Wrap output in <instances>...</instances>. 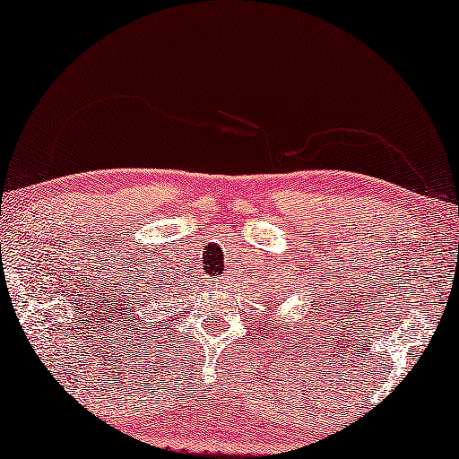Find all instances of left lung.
Instances as JSON below:
<instances>
[{
	"mask_svg": "<svg viewBox=\"0 0 459 459\" xmlns=\"http://www.w3.org/2000/svg\"><path fill=\"white\" fill-rule=\"evenodd\" d=\"M316 303H317V300H316ZM317 307H319V305H317ZM311 317H313V316H311Z\"/></svg>",
	"mask_w": 459,
	"mask_h": 459,
	"instance_id": "1",
	"label": "left lung"
}]
</instances>
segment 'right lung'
I'll return each mask as SVG.
<instances>
[{"label":"right lung","mask_w":459,"mask_h":459,"mask_svg":"<svg viewBox=\"0 0 459 459\" xmlns=\"http://www.w3.org/2000/svg\"><path fill=\"white\" fill-rule=\"evenodd\" d=\"M148 299H160V284H159V286H152V288H150Z\"/></svg>","instance_id":"add662e5"}]
</instances>
